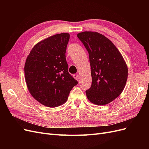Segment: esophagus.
<instances>
[{"label":"esophagus","mask_w":149,"mask_h":149,"mask_svg":"<svg viewBox=\"0 0 149 149\" xmlns=\"http://www.w3.org/2000/svg\"><path fill=\"white\" fill-rule=\"evenodd\" d=\"M73 77L76 80H77V81H79V79H80V77L78 74H74Z\"/></svg>","instance_id":"1"}]
</instances>
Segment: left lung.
<instances>
[{"label":"left lung","mask_w":149,"mask_h":149,"mask_svg":"<svg viewBox=\"0 0 149 149\" xmlns=\"http://www.w3.org/2000/svg\"><path fill=\"white\" fill-rule=\"evenodd\" d=\"M89 53L92 85L86 91L88 100L99 106L107 104L120 95L127 82L128 68L118 49L98 32L78 33Z\"/></svg>","instance_id":"left-lung-1"}]
</instances>
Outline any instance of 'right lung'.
<instances>
[{
	"label": "right lung",
	"mask_w": 149,
	"mask_h": 149,
	"mask_svg": "<svg viewBox=\"0 0 149 149\" xmlns=\"http://www.w3.org/2000/svg\"><path fill=\"white\" fill-rule=\"evenodd\" d=\"M70 34L54 35L37 43L25 64V79L31 96L42 104L55 107L67 101L78 81L68 73L65 53Z\"/></svg>",
	"instance_id": "add662e5"
}]
</instances>
